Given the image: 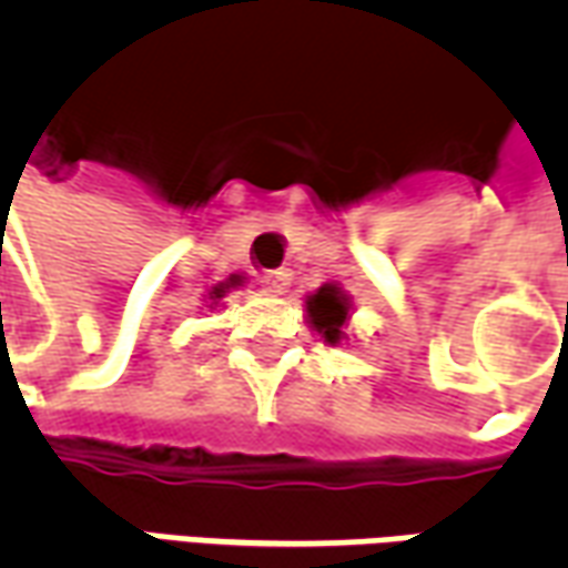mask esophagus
I'll list each match as a JSON object with an SVG mask.
<instances>
[{
  "mask_svg": "<svg viewBox=\"0 0 568 568\" xmlns=\"http://www.w3.org/2000/svg\"><path fill=\"white\" fill-rule=\"evenodd\" d=\"M258 285L264 292H271V295H283L285 285H288V273L285 271H271L258 276Z\"/></svg>",
  "mask_w": 568,
  "mask_h": 568,
  "instance_id": "obj_1",
  "label": "esophagus"
}]
</instances>
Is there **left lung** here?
<instances>
[{"instance_id":"left-lung-1","label":"left lung","mask_w":568,"mask_h":568,"mask_svg":"<svg viewBox=\"0 0 568 568\" xmlns=\"http://www.w3.org/2000/svg\"><path fill=\"white\" fill-rule=\"evenodd\" d=\"M346 295L344 292H337L334 285H322L316 295L307 301V313L310 322H313V328L316 332L325 334V341L328 344H337L341 341V328H344L346 322Z\"/></svg>"}]
</instances>
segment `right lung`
Returning a JSON list of instances; mask_svg holds the SVG:
<instances>
[{
    "label": "right lung",
    "mask_w": 568,
    "mask_h": 568,
    "mask_svg": "<svg viewBox=\"0 0 568 568\" xmlns=\"http://www.w3.org/2000/svg\"><path fill=\"white\" fill-rule=\"evenodd\" d=\"M236 283H240V280H236V276H234V280H231V283H227V285H236ZM215 297H222V288H215Z\"/></svg>",
    "instance_id": "add662e5"
}]
</instances>
